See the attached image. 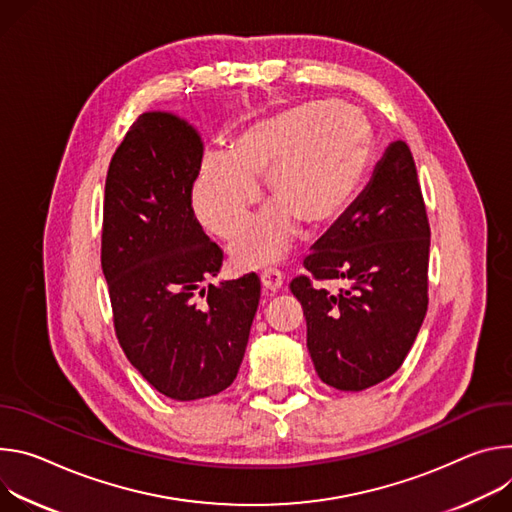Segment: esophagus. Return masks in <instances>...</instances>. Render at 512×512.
I'll return each instance as SVG.
<instances>
[{
    "label": "esophagus",
    "mask_w": 512,
    "mask_h": 512,
    "mask_svg": "<svg viewBox=\"0 0 512 512\" xmlns=\"http://www.w3.org/2000/svg\"><path fill=\"white\" fill-rule=\"evenodd\" d=\"M260 280H262V287H266L268 291H278L282 287V282H285V276H282L278 268H266L260 274Z\"/></svg>",
    "instance_id": "esophagus-1"
}]
</instances>
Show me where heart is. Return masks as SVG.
Listing matches in <instances>:
<instances>
[{"instance_id": "heart-1", "label": "heart", "mask_w": 512, "mask_h": 512, "mask_svg": "<svg viewBox=\"0 0 512 512\" xmlns=\"http://www.w3.org/2000/svg\"><path fill=\"white\" fill-rule=\"evenodd\" d=\"M376 152L370 120L337 99L307 101L246 126L230 152H207L193 185V207L213 234L237 230L267 179L275 203L230 244L238 266L260 268L285 256L297 225L323 227L356 199Z\"/></svg>"}]
</instances>
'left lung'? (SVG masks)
Segmentation results:
<instances>
[{"label": "left lung", "mask_w": 512, "mask_h": 512, "mask_svg": "<svg viewBox=\"0 0 512 512\" xmlns=\"http://www.w3.org/2000/svg\"><path fill=\"white\" fill-rule=\"evenodd\" d=\"M429 244L413 154L392 142L362 195L303 260L307 274L291 282L325 384L358 392L401 368L427 313ZM315 279H339L345 289L329 294Z\"/></svg>", "instance_id": "obj_1"}]
</instances>
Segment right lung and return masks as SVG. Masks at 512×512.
Returning <instances> with one entry per match:
<instances>
[{
    "instance_id": "obj_1",
    "label": "right lung",
    "mask_w": 512,
    "mask_h": 512,
    "mask_svg": "<svg viewBox=\"0 0 512 512\" xmlns=\"http://www.w3.org/2000/svg\"><path fill=\"white\" fill-rule=\"evenodd\" d=\"M203 142L193 126L148 111L111 156L101 268L130 364L175 401L219 394L238 376L260 301L256 272L201 287L223 252L193 211Z\"/></svg>"
}]
</instances>
